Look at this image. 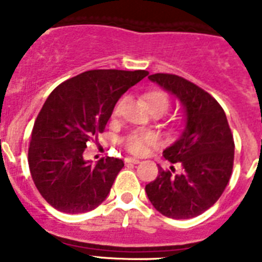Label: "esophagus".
Listing matches in <instances>:
<instances>
[{"label": "esophagus", "instance_id": "1", "mask_svg": "<svg viewBox=\"0 0 262 262\" xmlns=\"http://www.w3.org/2000/svg\"><path fill=\"white\" fill-rule=\"evenodd\" d=\"M124 161H126L127 164H138V163H140V160L135 159V157H126V159H124Z\"/></svg>", "mask_w": 262, "mask_h": 262}]
</instances>
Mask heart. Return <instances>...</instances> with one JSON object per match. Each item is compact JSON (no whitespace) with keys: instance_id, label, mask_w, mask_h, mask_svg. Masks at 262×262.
Returning <instances> with one entry per match:
<instances>
[{"instance_id":"b5f03b06","label":"heart","mask_w":262,"mask_h":262,"mask_svg":"<svg viewBox=\"0 0 262 262\" xmlns=\"http://www.w3.org/2000/svg\"><path fill=\"white\" fill-rule=\"evenodd\" d=\"M144 101L152 113H160V114L165 113L169 108V105H170L169 94L164 90L159 89L151 90V92L145 93ZM124 103H126L124 97H122L115 103L114 110H113L114 117H119L122 114ZM120 143H122V145H123L127 152L135 155V156H142L148 151V147L156 144V136H155V134L149 133V131H144V129H133V131L127 133L123 138L120 139Z\"/></svg>"}]
</instances>
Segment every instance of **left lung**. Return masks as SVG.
Listing matches in <instances>:
<instances>
[{"label": "left lung", "mask_w": 262, "mask_h": 262, "mask_svg": "<svg viewBox=\"0 0 262 262\" xmlns=\"http://www.w3.org/2000/svg\"><path fill=\"white\" fill-rule=\"evenodd\" d=\"M149 80L174 94L186 108L181 138L163 152L181 174L160 168L145 186L155 209L172 219H190L210 209L223 194L233 168L235 143L226 113L216 99L189 80L170 73H155Z\"/></svg>", "instance_id": "8db88e82"}]
</instances>
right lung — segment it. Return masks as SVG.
<instances>
[{"label":"right lung","mask_w":262,"mask_h":262,"mask_svg":"<svg viewBox=\"0 0 262 262\" xmlns=\"http://www.w3.org/2000/svg\"><path fill=\"white\" fill-rule=\"evenodd\" d=\"M147 71L94 69L52 90L32 127L29 168L40 195L67 214H82L105 201L123 160L84 159L88 142L105 131L115 103Z\"/></svg>","instance_id":"obj_1"}]
</instances>
